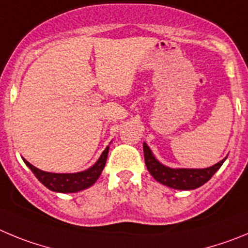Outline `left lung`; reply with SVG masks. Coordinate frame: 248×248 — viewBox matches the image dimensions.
Listing matches in <instances>:
<instances>
[{"label": "left lung", "mask_w": 248, "mask_h": 248, "mask_svg": "<svg viewBox=\"0 0 248 248\" xmlns=\"http://www.w3.org/2000/svg\"><path fill=\"white\" fill-rule=\"evenodd\" d=\"M144 162L151 175L160 184L167 185L169 188L179 190H191L202 186V184L210 180L214 174L220 169L226 158L214 164L213 167L205 169H188V168H169L153 155L151 148L143 143Z\"/></svg>", "instance_id": "1"}]
</instances>
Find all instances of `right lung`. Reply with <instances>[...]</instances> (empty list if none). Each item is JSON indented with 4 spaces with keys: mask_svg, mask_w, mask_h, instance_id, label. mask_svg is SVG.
<instances>
[{
    "mask_svg": "<svg viewBox=\"0 0 248 248\" xmlns=\"http://www.w3.org/2000/svg\"><path fill=\"white\" fill-rule=\"evenodd\" d=\"M108 155V146L102 152V155H100L97 162L93 167L86 170L78 171V173H49V171L35 168L26 159H23V162L33 171L37 179L49 190L57 191V193H78L80 190L88 189L99 179L102 169L105 168V164H106Z\"/></svg>",
    "mask_w": 248,
    "mask_h": 248,
    "instance_id": "1",
    "label": "right lung"
}]
</instances>
